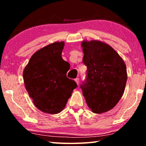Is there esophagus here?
Returning a JSON list of instances; mask_svg holds the SVG:
<instances>
[{
    "label": "esophagus",
    "instance_id": "esophagus-1",
    "mask_svg": "<svg viewBox=\"0 0 146 146\" xmlns=\"http://www.w3.org/2000/svg\"><path fill=\"white\" fill-rule=\"evenodd\" d=\"M75 81L76 82V84L78 85V84H79V81H80V79H79V78H75Z\"/></svg>",
    "mask_w": 146,
    "mask_h": 146
}]
</instances>
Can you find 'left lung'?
<instances>
[{
    "mask_svg": "<svg viewBox=\"0 0 146 146\" xmlns=\"http://www.w3.org/2000/svg\"><path fill=\"white\" fill-rule=\"evenodd\" d=\"M87 80L80 86L89 108L97 114L109 111L119 102L127 79L124 61L111 46L97 40L81 44Z\"/></svg>",
    "mask_w": 146,
    "mask_h": 146,
    "instance_id": "1",
    "label": "left lung"
}]
</instances>
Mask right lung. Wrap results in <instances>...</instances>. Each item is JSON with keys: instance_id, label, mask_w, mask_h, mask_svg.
<instances>
[{"instance_id": "1", "label": "right lung", "mask_w": 146, "mask_h": 146, "mask_svg": "<svg viewBox=\"0 0 146 146\" xmlns=\"http://www.w3.org/2000/svg\"><path fill=\"white\" fill-rule=\"evenodd\" d=\"M64 42H55L36 51L23 71L24 84L34 105L41 111L57 114L71 96L76 82L66 76L62 58Z\"/></svg>"}]
</instances>
